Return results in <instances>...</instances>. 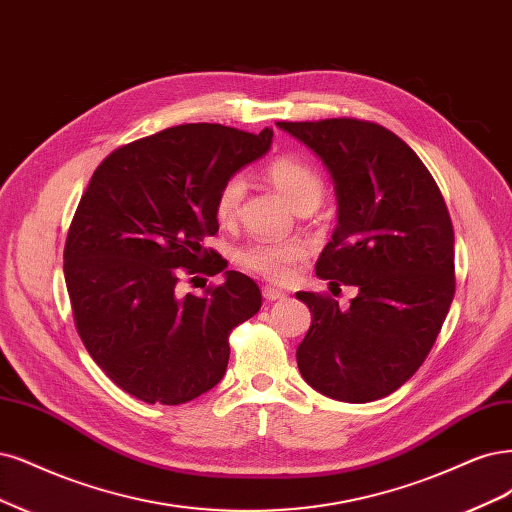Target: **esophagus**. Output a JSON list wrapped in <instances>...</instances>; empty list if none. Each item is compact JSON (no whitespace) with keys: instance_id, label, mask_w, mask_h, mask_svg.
I'll use <instances>...</instances> for the list:
<instances>
[{"instance_id":"1","label":"esophagus","mask_w":512,"mask_h":512,"mask_svg":"<svg viewBox=\"0 0 512 512\" xmlns=\"http://www.w3.org/2000/svg\"><path fill=\"white\" fill-rule=\"evenodd\" d=\"M262 296H264V301L273 303V301H281V298H286V292H281V290L271 288V286H264L262 288Z\"/></svg>"}]
</instances>
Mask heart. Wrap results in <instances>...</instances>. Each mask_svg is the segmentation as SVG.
<instances>
[{
    "label": "heart",
    "instance_id": "obj_1",
    "mask_svg": "<svg viewBox=\"0 0 512 512\" xmlns=\"http://www.w3.org/2000/svg\"><path fill=\"white\" fill-rule=\"evenodd\" d=\"M267 180L284 195V199L301 211L317 207L324 197V182L311 165L294 156H279L264 171ZM245 195V184L237 175L228 178L216 195L214 211L220 224L235 222ZM307 256V245L298 239L286 241H252L237 250L235 260L243 269L258 273L271 281H286L294 273V264Z\"/></svg>",
    "mask_w": 512,
    "mask_h": 512
}]
</instances>
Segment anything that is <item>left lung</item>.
Returning a JSON list of instances; mask_svg holds the SVG:
<instances>
[{"mask_svg": "<svg viewBox=\"0 0 512 512\" xmlns=\"http://www.w3.org/2000/svg\"><path fill=\"white\" fill-rule=\"evenodd\" d=\"M322 158L337 228L315 264L330 286H356L349 309L296 292L311 328L296 349L303 379L343 402L396 392L424 364L455 294L453 224L419 156L375 122H277Z\"/></svg>", "mask_w": 512, "mask_h": 512, "instance_id": "left-lung-1", "label": "left lung"}]
</instances>
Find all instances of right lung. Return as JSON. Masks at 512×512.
Instances as JSON below:
<instances>
[{
    "mask_svg": "<svg viewBox=\"0 0 512 512\" xmlns=\"http://www.w3.org/2000/svg\"><path fill=\"white\" fill-rule=\"evenodd\" d=\"M222 125H180L114 150L95 169L69 226L63 271L88 354L120 390L148 404H184L226 373L228 337L262 305L237 271L203 296L180 275L224 269L203 239L218 233L220 186L271 148Z\"/></svg>",
    "mask_w": 512,
    "mask_h": 512,
    "instance_id": "right-lung-1",
    "label": "right lung"
}]
</instances>
